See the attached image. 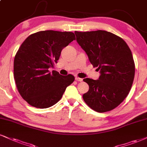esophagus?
<instances>
[{
  "label": "esophagus",
  "instance_id": "obj_1",
  "mask_svg": "<svg viewBox=\"0 0 147 147\" xmlns=\"http://www.w3.org/2000/svg\"><path fill=\"white\" fill-rule=\"evenodd\" d=\"M75 80L76 81H78V82H82V81L83 80L82 78H78V77H76Z\"/></svg>",
  "mask_w": 147,
  "mask_h": 147
}]
</instances>
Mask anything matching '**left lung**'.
<instances>
[{"label": "left lung", "mask_w": 147, "mask_h": 147, "mask_svg": "<svg viewBox=\"0 0 147 147\" xmlns=\"http://www.w3.org/2000/svg\"><path fill=\"white\" fill-rule=\"evenodd\" d=\"M75 35L90 63L100 73L98 80H83L89 86L83 99L96 112L113 110L129 94L134 78V61L129 46L106 30L75 31Z\"/></svg>", "instance_id": "left-lung-1"}]
</instances>
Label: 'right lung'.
<instances>
[{"label": "right lung", "instance_id": "add662e5", "mask_svg": "<svg viewBox=\"0 0 147 147\" xmlns=\"http://www.w3.org/2000/svg\"><path fill=\"white\" fill-rule=\"evenodd\" d=\"M75 39L71 32L43 30L28 36L22 43L14 59V79L20 94L30 106H52L74 82V76L50 72L49 68L54 67L63 49Z\"/></svg>", "mask_w": 147, "mask_h": 147}]
</instances>
